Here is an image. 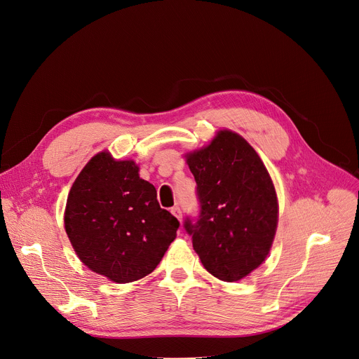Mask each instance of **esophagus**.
Returning <instances> with one entry per match:
<instances>
[{"instance_id": "1", "label": "esophagus", "mask_w": 359, "mask_h": 359, "mask_svg": "<svg viewBox=\"0 0 359 359\" xmlns=\"http://www.w3.org/2000/svg\"><path fill=\"white\" fill-rule=\"evenodd\" d=\"M170 212L173 213V217H176V218L182 222V210H180V208H179V206L172 208V209H170Z\"/></svg>"}]
</instances>
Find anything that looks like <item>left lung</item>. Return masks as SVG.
<instances>
[{
	"mask_svg": "<svg viewBox=\"0 0 359 359\" xmlns=\"http://www.w3.org/2000/svg\"><path fill=\"white\" fill-rule=\"evenodd\" d=\"M184 158L201 202L198 222H184L194 250L212 276L241 280L266 261L277 231L278 199L267 167L243 135L226 128Z\"/></svg>",
	"mask_w": 359,
	"mask_h": 359,
	"instance_id": "1",
	"label": "left lung"
}]
</instances>
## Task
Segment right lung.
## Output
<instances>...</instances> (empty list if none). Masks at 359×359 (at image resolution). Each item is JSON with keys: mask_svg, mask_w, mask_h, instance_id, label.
<instances>
[{"mask_svg": "<svg viewBox=\"0 0 359 359\" xmlns=\"http://www.w3.org/2000/svg\"><path fill=\"white\" fill-rule=\"evenodd\" d=\"M138 172L134 160L100 151L72 184L65 208V231L78 258L118 284L153 273L179 228Z\"/></svg>", "mask_w": 359, "mask_h": 359, "instance_id": "obj_1", "label": "right lung"}]
</instances>
